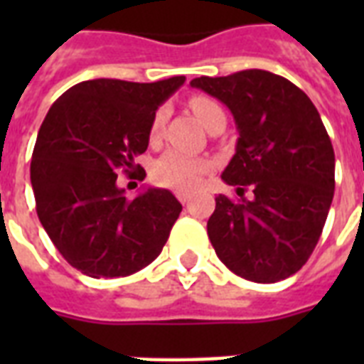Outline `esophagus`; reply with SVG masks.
Wrapping results in <instances>:
<instances>
[{
	"label": "esophagus",
	"mask_w": 364,
	"mask_h": 364,
	"mask_svg": "<svg viewBox=\"0 0 364 364\" xmlns=\"http://www.w3.org/2000/svg\"><path fill=\"white\" fill-rule=\"evenodd\" d=\"M177 198H179V202H181V204H187L188 200H191V194H188V193H177Z\"/></svg>",
	"instance_id": "esophagus-1"
}]
</instances>
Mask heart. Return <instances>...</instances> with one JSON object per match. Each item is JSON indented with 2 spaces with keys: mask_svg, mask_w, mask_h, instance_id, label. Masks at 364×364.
<instances>
[{
  "mask_svg": "<svg viewBox=\"0 0 364 364\" xmlns=\"http://www.w3.org/2000/svg\"><path fill=\"white\" fill-rule=\"evenodd\" d=\"M191 109L198 121L208 128L211 122L225 117L223 109L205 96H194L191 100ZM164 122V109L156 111L151 122V137H156L160 132V126ZM210 170V162L200 156L181 153V151H168L160 156L153 166V179L162 187L176 188V191H191L200 183L202 176Z\"/></svg>",
  "mask_w": 364,
  "mask_h": 364,
  "instance_id": "obj_1",
  "label": "heart"
}]
</instances>
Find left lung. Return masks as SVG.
I'll list each match as a JSON object with an SVG mask.
<instances>
[{"label": "left lung", "instance_id": "1", "mask_svg": "<svg viewBox=\"0 0 364 364\" xmlns=\"http://www.w3.org/2000/svg\"><path fill=\"white\" fill-rule=\"evenodd\" d=\"M191 87L227 105L238 130L221 173L238 198L219 194L208 221L217 257L249 282L293 276L316 249L334 196L333 143L316 105L264 70L198 77Z\"/></svg>", "mask_w": 364, "mask_h": 364}]
</instances>
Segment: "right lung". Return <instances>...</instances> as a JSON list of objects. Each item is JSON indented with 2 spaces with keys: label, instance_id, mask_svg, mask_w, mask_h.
I'll return each instance as SVG.
<instances>
[{
  "label": "right lung",
  "instance_id": "right-lung-1",
  "mask_svg": "<svg viewBox=\"0 0 364 364\" xmlns=\"http://www.w3.org/2000/svg\"><path fill=\"white\" fill-rule=\"evenodd\" d=\"M185 82L82 81L48 109L31 154L37 217L73 268L90 277H124L151 264L183 205L166 188L126 198L124 171L141 179L136 156L147 151L156 109Z\"/></svg>",
  "mask_w": 364,
  "mask_h": 364
}]
</instances>
